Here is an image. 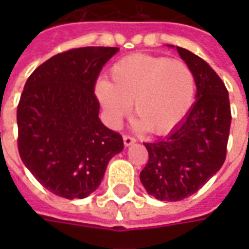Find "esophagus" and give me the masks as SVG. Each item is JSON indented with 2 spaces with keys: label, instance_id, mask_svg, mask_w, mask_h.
I'll list each match as a JSON object with an SVG mask.
<instances>
[{
  "label": "esophagus",
  "instance_id": "34e87169",
  "mask_svg": "<svg viewBox=\"0 0 249 249\" xmlns=\"http://www.w3.org/2000/svg\"><path fill=\"white\" fill-rule=\"evenodd\" d=\"M123 140H124V144L125 146H130V144H133L134 142H136V138L132 136H128V134H125L124 137H123Z\"/></svg>",
  "mask_w": 249,
  "mask_h": 249
}]
</instances>
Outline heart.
I'll return each mask as SVG.
<instances>
[{"instance_id": "heart-1", "label": "heart", "mask_w": 249, "mask_h": 249, "mask_svg": "<svg viewBox=\"0 0 249 249\" xmlns=\"http://www.w3.org/2000/svg\"><path fill=\"white\" fill-rule=\"evenodd\" d=\"M95 94L112 125L119 124L132 103L140 126L152 134H166L193 107L195 76L182 60L138 53L117 60Z\"/></svg>"}]
</instances>
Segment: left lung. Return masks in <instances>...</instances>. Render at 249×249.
<instances>
[{
  "instance_id": "8db88e82",
  "label": "left lung",
  "mask_w": 249,
  "mask_h": 249,
  "mask_svg": "<svg viewBox=\"0 0 249 249\" xmlns=\"http://www.w3.org/2000/svg\"><path fill=\"white\" fill-rule=\"evenodd\" d=\"M177 50L193 70L197 99L174 132L144 143L148 161L140 174L147 193L165 201L191 196L220 170L231 124L229 93L220 76L200 56Z\"/></svg>"
}]
</instances>
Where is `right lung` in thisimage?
Here are the masks:
<instances>
[{
  "instance_id": "obj_1",
  "label": "right lung",
  "mask_w": 249,
  "mask_h": 249,
  "mask_svg": "<svg viewBox=\"0 0 249 249\" xmlns=\"http://www.w3.org/2000/svg\"><path fill=\"white\" fill-rule=\"evenodd\" d=\"M119 48L88 46L52 56L27 80L17 109L21 161L45 189L83 199L105 176L123 137L102 124L94 94L102 68Z\"/></svg>"
}]
</instances>
